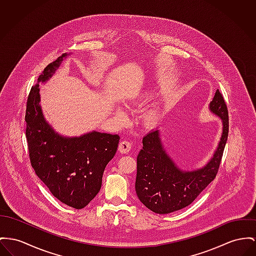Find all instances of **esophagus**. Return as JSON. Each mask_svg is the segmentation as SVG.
<instances>
[{"label": "esophagus", "mask_w": 256, "mask_h": 256, "mask_svg": "<svg viewBox=\"0 0 256 256\" xmlns=\"http://www.w3.org/2000/svg\"><path fill=\"white\" fill-rule=\"evenodd\" d=\"M131 148H132V144H131L129 140H124L120 142L118 150H120V152L121 154H128V152H130Z\"/></svg>", "instance_id": "obj_1"}]
</instances>
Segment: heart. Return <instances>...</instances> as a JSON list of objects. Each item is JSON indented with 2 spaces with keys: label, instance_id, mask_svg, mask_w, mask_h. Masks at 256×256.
<instances>
[{
  "label": "heart",
  "instance_id": "obj_1",
  "mask_svg": "<svg viewBox=\"0 0 256 256\" xmlns=\"http://www.w3.org/2000/svg\"><path fill=\"white\" fill-rule=\"evenodd\" d=\"M162 114H163L162 110L159 108H154L146 112V120H148L150 123H157L159 120H161ZM118 116L120 118H123L124 114L121 110H118Z\"/></svg>",
  "mask_w": 256,
  "mask_h": 256
}]
</instances>
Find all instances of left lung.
<instances>
[{"label": "left lung", "instance_id": "1", "mask_svg": "<svg viewBox=\"0 0 256 256\" xmlns=\"http://www.w3.org/2000/svg\"><path fill=\"white\" fill-rule=\"evenodd\" d=\"M208 108L220 118L222 134L214 156L201 169H180L166 152L158 129L144 136L136 157L135 188L140 201L154 212L166 214L188 206L214 180L229 130L227 106L218 89Z\"/></svg>", "mask_w": 256, "mask_h": 256}]
</instances>
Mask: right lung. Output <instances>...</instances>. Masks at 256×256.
Instances as JSON below:
<instances>
[{
    "instance_id": "1",
    "label": "right lung",
    "mask_w": 256,
    "mask_h": 256,
    "mask_svg": "<svg viewBox=\"0 0 256 256\" xmlns=\"http://www.w3.org/2000/svg\"><path fill=\"white\" fill-rule=\"evenodd\" d=\"M67 56L63 54L48 64L31 88L25 114L26 138L36 174L59 201L80 210L99 193L102 172L118 150L120 136L97 131L61 136L44 118L38 82L48 80Z\"/></svg>"
}]
</instances>
